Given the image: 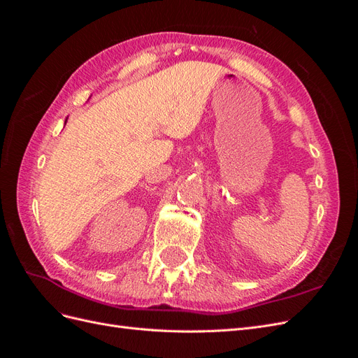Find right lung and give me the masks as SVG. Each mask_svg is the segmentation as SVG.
<instances>
[{"label":"right lung","instance_id":"1","mask_svg":"<svg viewBox=\"0 0 358 358\" xmlns=\"http://www.w3.org/2000/svg\"><path fill=\"white\" fill-rule=\"evenodd\" d=\"M66 122H67V121H66Z\"/></svg>","mask_w":358,"mask_h":358}]
</instances>
